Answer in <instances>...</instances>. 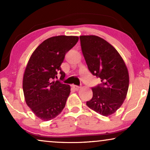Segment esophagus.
<instances>
[{"label": "esophagus", "instance_id": "obj_1", "mask_svg": "<svg viewBox=\"0 0 150 150\" xmlns=\"http://www.w3.org/2000/svg\"><path fill=\"white\" fill-rule=\"evenodd\" d=\"M72 87L75 90H76V91H78V90H79L80 89H81V87H79V86H77V85H72Z\"/></svg>", "mask_w": 150, "mask_h": 150}]
</instances>
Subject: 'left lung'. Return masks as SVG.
Returning <instances> with one entry per match:
<instances>
[{
    "mask_svg": "<svg viewBox=\"0 0 150 150\" xmlns=\"http://www.w3.org/2000/svg\"><path fill=\"white\" fill-rule=\"evenodd\" d=\"M80 40L88 69L102 82L92 88L93 98L87 102V105L102 115L109 116L120 108L126 98L129 87L128 68L117 50L104 39L82 35Z\"/></svg>",
    "mask_w": 150,
    "mask_h": 150,
    "instance_id": "8db88e82",
    "label": "left lung"
}]
</instances>
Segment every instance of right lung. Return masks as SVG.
<instances>
[{
  "label": "right lung",
  "instance_id": "1",
  "mask_svg": "<svg viewBox=\"0 0 150 150\" xmlns=\"http://www.w3.org/2000/svg\"><path fill=\"white\" fill-rule=\"evenodd\" d=\"M77 36L52 37L38 46L30 56L23 76L24 99L33 113L43 121H50L59 115L70 93V86L55 81L65 55L76 44Z\"/></svg>",
  "mask_w": 150,
  "mask_h": 150
}]
</instances>
